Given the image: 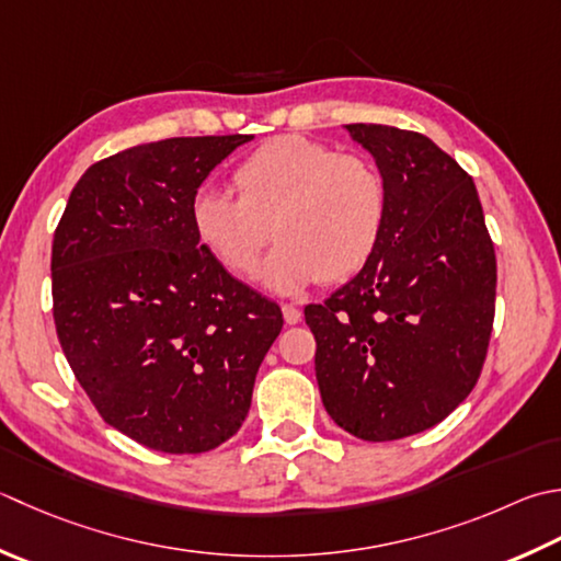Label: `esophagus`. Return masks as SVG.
<instances>
[{"mask_svg": "<svg viewBox=\"0 0 561 561\" xmlns=\"http://www.w3.org/2000/svg\"><path fill=\"white\" fill-rule=\"evenodd\" d=\"M282 313H284V321H287L289 325H296L301 321V311L296 309L294 304H282Z\"/></svg>", "mask_w": 561, "mask_h": 561, "instance_id": "34e87169", "label": "esophagus"}]
</instances>
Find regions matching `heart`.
Here are the masks:
<instances>
[{"label":"heart","mask_w":561,"mask_h":561,"mask_svg":"<svg viewBox=\"0 0 561 561\" xmlns=\"http://www.w3.org/2000/svg\"><path fill=\"white\" fill-rule=\"evenodd\" d=\"M233 184L238 196L214 186L196 192L190 208L194 233L243 279L255 274L274 233L279 243L260 277L279 294L353 277L377 250L387 224V184L375 164L306 136L260 146L238 164Z\"/></svg>","instance_id":"obj_1"}]
</instances>
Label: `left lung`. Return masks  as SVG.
<instances>
[{"label":"left lung","instance_id":"obj_1","mask_svg":"<svg viewBox=\"0 0 561 561\" xmlns=\"http://www.w3.org/2000/svg\"><path fill=\"white\" fill-rule=\"evenodd\" d=\"M345 130L387 184V224L367 265L304 316L328 415L359 440L387 443L445 421L474 389L496 252L474 180L431 138L381 124Z\"/></svg>","mask_w":561,"mask_h":561}]
</instances>
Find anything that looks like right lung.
Segmentation results:
<instances>
[{
    "label": "right lung",
    "instance_id": "add662e5",
    "mask_svg": "<svg viewBox=\"0 0 561 561\" xmlns=\"http://www.w3.org/2000/svg\"><path fill=\"white\" fill-rule=\"evenodd\" d=\"M252 136L146 142L94 162L53 236V318L99 415L158 453L238 433L284 318L192 226V199Z\"/></svg>",
    "mask_w": 561,
    "mask_h": 561
}]
</instances>
